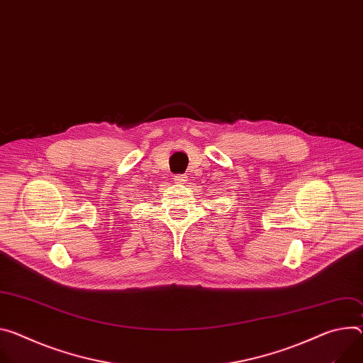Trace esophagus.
<instances>
[{
  "label": "esophagus",
  "instance_id": "34e87169",
  "mask_svg": "<svg viewBox=\"0 0 363 363\" xmlns=\"http://www.w3.org/2000/svg\"><path fill=\"white\" fill-rule=\"evenodd\" d=\"M174 181H175L177 184L182 185V184H185V182H186V177H185V175H177V177L174 178Z\"/></svg>",
  "mask_w": 363,
  "mask_h": 363
}]
</instances>
